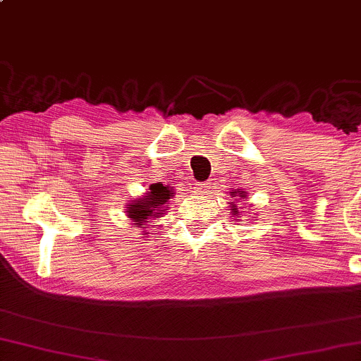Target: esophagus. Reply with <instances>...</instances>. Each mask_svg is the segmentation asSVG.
I'll return each instance as SVG.
<instances>
[{"label":"esophagus","mask_w":361,"mask_h":361,"mask_svg":"<svg viewBox=\"0 0 361 361\" xmlns=\"http://www.w3.org/2000/svg\"><path fill=\"white\" fill-rule=\"evenodd\" d=\"M211 185V183H207V181H204V183H196V186H195V192L196 195H204V192H206Z\"/></svg>","instance_id":"1"}]
</instances>
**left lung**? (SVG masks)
<instances>
[{
  "instance_id": "left-lung-1",
  "label": "left lung",
  "mask_w": 361,
  "mask_h": 361,
  "mask_svg": "<svg viewBox=\"0 0 361 361\" xmlns=\"http://www.w3.org/2000/svg\"><path fill=\"white\" fill-rule=\"evenodd\" d=\"M230 195H232V197H233V201H236L235 197H240V199H246L248 197V192L246 191H240V190H236V191H230ZM230 204V214H233V220H236V222H240V217H241V212L238 211V206H236V204H233V202H228Z\"/></svg>"
}]
</instances>
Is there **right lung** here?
Returning a JSON list of instances; mask_svg holds the SVG:
<instances>
[{
  "mask_svg": "<svg viewBox=\"0 0 361 361\" xmlns=\"http://www.w3.org/2000/svg\"><path fill=\"white\" fill-rule=\"evenodd\" d=\"M173 195V188L164 186L162 183L150 185L146 195L136 197L134 201H129L126 207L128 220L133 222V225H137L139 228H142V235H147V227H144V225H150L152 220L164 217V212L169 211L166 204H169L170 197Z\"/></svg>",
  "mask_w": 361,
  "mask_h": 361,
  "instance_id": "obj_1",
  "label": "right lung"
}]
</instances>
